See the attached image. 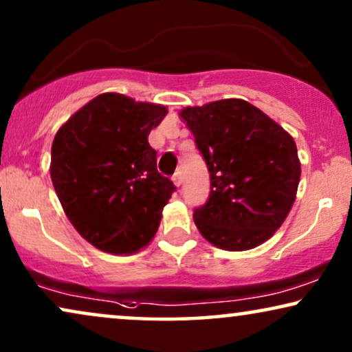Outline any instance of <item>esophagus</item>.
Segmentation results:
<instances>
[{
    "label": "esophagus",
    "mask_w": 352,
    "mask_h": 352,
    "mask_svg": "<svg viewBox=\"0 0 352 352\" xmlns=\"http://www.w3.org/2000/svg\"><path fill=\"white\" fill-rule=\"evenodd\" d=\"M172 180H173V184H175L177 186H180L182 184H184V177H182V172L177 170L175 173H173Z\"/></svg>",
    "instance_id": "1"
}]
</instances>
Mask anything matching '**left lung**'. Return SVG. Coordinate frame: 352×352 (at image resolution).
Segmentation results:
<instances>
[{
  "mask_svg": "<svg viewBox=\"0 0 352 352\" xmlns=\"http://www.w3.org/2000/svg\"><path fill=\"white\" fill-rule=\"evenodd\" d=\"M209 170V198L193 217L206 240L227 251L259 246L294 203L301 164L294 140L243 100L180 112Z\"/></svg>",
  "mask_w": 352,
  "mask_h": 352,
  "instance_id": "obj_1",
  "label": "left lung"
}]
</instances>
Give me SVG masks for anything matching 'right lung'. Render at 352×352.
<instances>
[{"label":"right lung","mask_w":352,"mask_h":352,"mask_svg":"<svg viewBox=\"0 0 352 352\" xmlns=\"http://www.w3.org/2000/svg\"><path fill=\"white\" fill-rule=\"evenodd\" d=\"M166 107L104 93L56 133L51 180L64 212L98 250L130 254L157 232L175 185L157 170L148 135Z\"/></svg>","instance_id":"right-lung-1"}]
</instances>
